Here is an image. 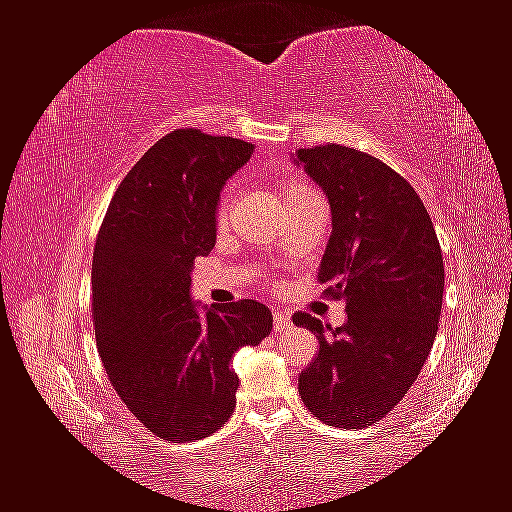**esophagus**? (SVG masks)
<instances>
[{
    "label": "esophagus",
    "instance_id": "1",
    "mask_svg": "<svg viewBox=\"0 0 512 512\" xmlns=\"http://www.w3.org/2000/svg\"><path fill=\"white\" fill-rule=\"evenodd\" d=\"M289 324H292V317H289V312H285V310L273 312V331L282 333L285 329H289Z\"/></svg>",
    "mask_w": 512,
    "mask_h": 512
}]
</instances>
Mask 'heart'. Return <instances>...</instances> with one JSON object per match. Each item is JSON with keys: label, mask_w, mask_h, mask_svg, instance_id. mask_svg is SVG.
<instances>
[{"label": "heart", "mask_w": 512, "mask_h": 512, "mask_svg": "<svg viewBox=\"0 0 512 512\" xmlns=\"http://www.w3.org/2000/svg\"><path fill=\"white\" fill-rule=\"evenodd\" d=\"M305 193H312V190L305 188V186H292V188L287 190V197H292V195H305ZM227 207H230V188L225 190L223 197H220V202H218V209H216L218 220H223V218L227 216Z\"/></svg>", "instance_id": "b5f03b06"}]
</instances>
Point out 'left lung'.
<instances>
[{
    "label": "left lung",
    "instance_id": "1",
    "mask_svg": "<svg viewBox=\"0 0 512 512\" xmlns=\"http://www.w3.org/2000/svg\"><path fill=\"white\" fill-rule=\"evenodd\" d=\"M296 156L331 202L333 232L317 280L326 299L347 303L338 329L294 312V324L319 340L299 393L319 421L361 430L421 375L439 329L444 257L421 197L393 167L333 142Z\"/></svg>",
    "mask_w": 512,
    "mask_h": 512
}]
</instances>
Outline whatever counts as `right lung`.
Here are the masks:
<instances>
[{
    "label": "right lung",
    "instance_id": "add662e5",
    "mask_svg": "<svg viewBox=\"0 0 512 512\" xmlns=\"http://www.w3.org/2000/svg\"><path fill=\"white\" fill-rule=\"evenodd\" d=\"M250 142L177 128L144 154L114 193L91 264V322L110 384L156 437L186 444L234 414L232 358L271 333L264 303L190 301L195 259L216 243L223 183Z\"/></svg>",
    "mask_w": 512,
    "mask_h": 512
}]
</instances>
